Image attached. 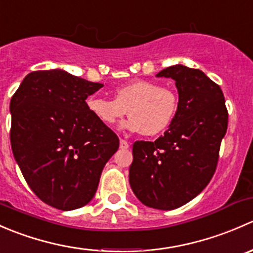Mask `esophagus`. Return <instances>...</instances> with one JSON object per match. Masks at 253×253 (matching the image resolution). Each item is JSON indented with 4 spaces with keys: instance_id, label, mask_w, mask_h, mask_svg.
<instances>
[{
    "instance_id": "esophagus-1",
    "label": "esophagus",
    "mask_w": 253,
    "mask_h": 253,
    "mask_svg": "<svg viewBox=\"0 0 253 253\" xmlns=\"http://www.w3.org/2000/svg\"><path fill=\"white\" fill-rule=\"evenodd\" d=\"M120 148H121V149H124V150L128 149V148H129L128 142H126L125 139H121V141H120Z\"/></svg>"
}]
</instances>
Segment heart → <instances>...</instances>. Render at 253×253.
Segmentation results:
<instances>
[{
    "label": "heart",
    "mask_w": 253,
    "mask_h": 253,
    "mask_svg": "<svg viewBox=\"0 0 253 253\" xmlns=\"http://www.w3.org/2000/svg\"><path fill=\"white\" fill-rule=\"evenodd\" d=\"M112 99L91 95L86 98L88 111L104 126L110 127L128 112L121 127L144 136H157L174 121L177 112V96L172 89L154 82L136 81L117 86Z\"/></svg>",
    "instance_id": "obj_1"
}]
</instances>
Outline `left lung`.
Returning <instances> with one entry per match:
<instances>
[{
	"instance_id": "1",
	"label": "left lung",
	"mask_w": 253,
	"mask_h": 253,
	"mask_svg": "<svg viewBox=\"0 0 253 253\" xmlns=\"http://www.w3.org/2000/svg\"><path fill=\"white\" fill-rule=\"evenodd\" d=\"M157 77L175 81L177 112L164 136L133 143L129 185L144 206L171 211L200 195L213 177L228 110L220 86L202 71L175 65Z\"/></svg>"
}]
</instances>
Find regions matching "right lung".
Masks as SVG:
<instances>
[{"label": "right lung", "instance_id": "1", "mask_svg": "<svg viewBox=\"0 0 253 253\" xmlns=\"http://www.w3.org/2000/svg\"><path fill=\"white\" fill-rule=\"evenodd\" d=\"M104 86L63 70L25 76L9 104L14 159L44 203L72 211L94 197L119 137L101 125L85 99Z\"/></svg>", "mask_w": 253, "mask_h": 253}]
</instances>
